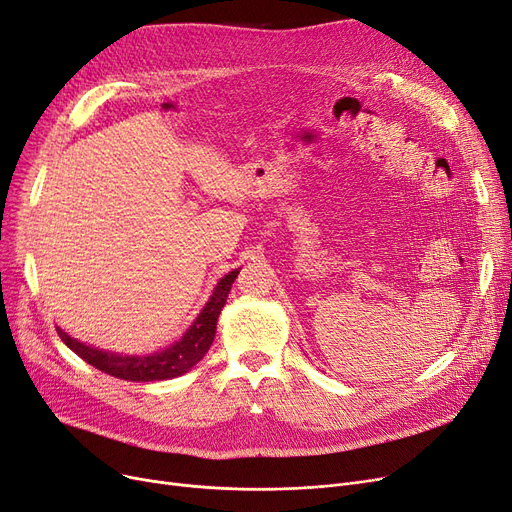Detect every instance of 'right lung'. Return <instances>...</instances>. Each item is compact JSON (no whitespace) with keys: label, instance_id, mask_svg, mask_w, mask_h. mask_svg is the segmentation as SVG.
Instances as JSON below:
<instances>
[{"label":"right lung","instance_id":"obj_1","mask_svg":"<svg viewBox=\"0 0 512 512\" xmlns=\"http://www.w3.org/2000/svg\"><path fill=\"white\" fill-rule=\"evenodd\" d=\"M238 272L240 270H234L217 282L211 299L207 301L201 314H198L194 324L186 330V335L159 353L121 355V353L102 351L69 337L62 328L56 326L58 337L64 341L66 347L73 349L81 360H85L87 364H92L94 368L110 376H117V379L133 381V383L175 379V376H182L184 372H188L192 366H196L205 358V353L209 351L215 339L217 318L221 314V307L226 305L228 293Z\"/></svg>","mask_w":512,"mask_h":512}]
</instances>
